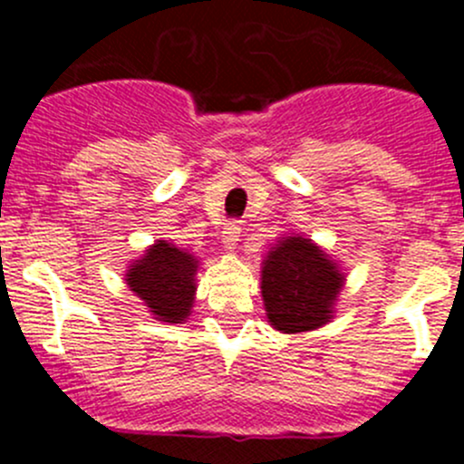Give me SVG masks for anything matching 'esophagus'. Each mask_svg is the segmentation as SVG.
Here are the masks:
<instances>
[{"instance_id":"esophagus-1","label":"esophagus","mask_w":464,"mask_h":464,"mask_svg":"<svg viewBox=\"0 0 464 464\" xmlns=\"http://www.w3.org/2000/svg\"><path fill=\"white\" fill-rule=\"evenodd\" d=\"M237 242H240V227L236 222L227 224V228L222 231V245L224 249H236Z\"/></svg>"}]
</instances>
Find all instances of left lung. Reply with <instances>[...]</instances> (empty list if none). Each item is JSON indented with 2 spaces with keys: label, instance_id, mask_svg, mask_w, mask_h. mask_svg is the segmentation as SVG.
I'll return each instance as SVG.
<instances>
[{
  "label": "left lung",
  "instance_id": "obj_1",
  "mask_svg": "<svg viewBox=\"0 0 464 464\" xmlns=\"http://www.w3.org/2000/svg\"><path fill=\"white\" fill-rule=\"evenodd\" d=\"M260 280L266 319L276 330L296 334L332 319L345 276L314 242L287 236L266 254Z\"/></svg>",
  "mask_w": 464,
  "mask_h": 464
}]
</instances>
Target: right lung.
I'll return each instance as SVG.
<instances>
[{
    "label": "right lung",
    "instance_id": "add662e5",
    "mask_svg": "<svg viewBox=\"0 0 464 464\" xmlns=\"http://www.w3.org/2000/svg\"><path fill=\"white\" fill-rule=\"evenodd\" d=\"M198 258L168 240H157L134 260L125 274V283L150 307L154 319L181 323L190 316L195 301Z\"/></svg>",
    "mask_w": 464,
    "mask_h": 464
}]
</instances>
